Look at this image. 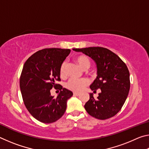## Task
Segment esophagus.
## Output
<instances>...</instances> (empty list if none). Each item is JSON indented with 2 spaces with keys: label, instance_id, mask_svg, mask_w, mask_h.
I'll list each match as a JSON object with an SVG mask.
<instances>
[{
  "label": "esophagus",
  "instance_id": "34e87169",
  "mask_svg": "<svg viewBox=\"0 0 149 149\" xmlns=\"http://www.w3.org/2000/svg\"><path fill=\"white\" fill-rule=\"evenodd\" d=\"M74 96H79V93H74Z\"/></svg>",
  "mask_w": 149,
  "mask_h": 149
}]
</instances>
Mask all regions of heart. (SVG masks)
Masks as SVG:
<instances>
[{
  "instance_id": "1",
  "label": "heart",
  "mask_w": 149,
  "mask_h": 149,
  "mask_svg": "<svg viewBox=\"0 0 149 149\" xmlns=\"http://www.w3.org/2000/svg\"><path fill=\"white\" fill-rule=\"evenodd\" d=\"M74 61L83 70H86L90 66L91 61L89 57L84 54H79L74 58ZM60 76L64 78L66 76V64L63 62L60 68ZM89 82L87 79H69L66 84L68 89L75 92H81L89 85Z\"/></svg>"
}]
</instances>
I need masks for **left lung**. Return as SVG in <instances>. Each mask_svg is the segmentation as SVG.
<instances>
[{"instance_id":"left-lung-1","label":"left lung","mask_w":149,"mask_h":149,"mask_svg":"<svg viewBox=\"0 0 149 149\" xmlns=\"http://www.w3.org/2000/svg\"><path fill=\"white\" fill-rule=\"evenodd\" d=\"M89 56L97 64V76L90 85L96 92L100 89L99 97L90 99L84 107L88 114L99 120L113 117L121 110L130 89V72L122 59L108 49L93 47L73 49Z\"/></svg>"}]
</instances>
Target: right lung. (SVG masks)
<instances>
[{
    "label": "right lung",
    "instance_id": "obj_1",
    "mask_svg": "<svg viewBox=\"0 0 149 149\" xmlns=\"http://www.w3.org/2000/svg\"><path fill=\"white\" fill-rule=\"evenodd\" d=\"M71 50L45 49L31 55L24 65L19 86L27 110L39 122L50 123L64 115L67 100L73 95L71 91L56 84L60 81V68ZM54 87L61 91L56 98L50 95Z\"/></svg>",
    "mask_w": 149,
    "mask_h": 149
}]
</instances>
